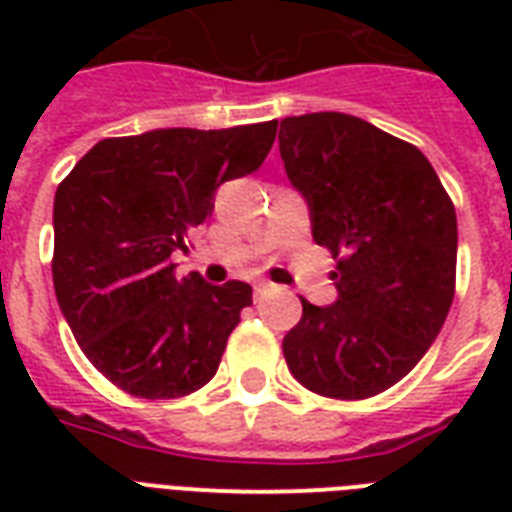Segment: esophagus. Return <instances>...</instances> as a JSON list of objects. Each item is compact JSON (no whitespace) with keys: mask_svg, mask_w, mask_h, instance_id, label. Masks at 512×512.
<instances>
[{"mask_svg":"<svg viewBox=\"0 0 512 512\" xmlns=\"http://www.w3.org/2000/svg\"><path fill=\"white\" fill-rule=\"evenodd\" d=\"M276 289V284H271V281H257L255 284V295H268V292H273Z\"/></svg>","mask_w":512,"mask_h":512,"instance_id":"esophagus-1","label":"esophagus"}]
</instances>
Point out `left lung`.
<instances>
[{
    "label": "left lung",
    "mask_w": 512,
    "mask_h": 512,
    "mask_svg": "<svg viewBox=\"0 0 512 512\" xmlns=\"http://www.w3.org/2000/svg\"><path fill=\"white\" fill-rule=\"evenodd\" d=\"M279 151L313 241L337 260L335 303L300 297L281 342L289 372L319 396H377L420 364L452 308L454 204L420 148L358 116H287Z\"/></svg>",
    "instance_id": "left-lung-1"
}]
</instances>
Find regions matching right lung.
I'll use <instances>...</instances> for the list:
<instances>
[{"instance_id": "add662e5", "label": "right lung", "mask_w": 512, "mask_h": 512, "mask_svg": "<svg viewBox=\"0 0 512 512\" xmlns=\"http://www.w3.org/2000/svg\"><path fill=\"white\" fill-rule=\"evenodd\" d=\"M276 127L273 119L106 138L58 185L52 284L60 313L116 388L180 398L215 377L252 287H217L199 273L177 279L172 252L188 249L217 185L265 162Z\"/></svg>"}]
</instances>
